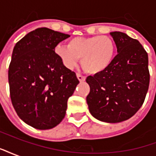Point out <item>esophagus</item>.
Returning <instances> with one entry per match:
<instances>
[{"label": "esophagus", "mask_w": 156, "mask_h": 156, "mask_svg": "<svg viewBox=\"0 0 156 156\" xmlns=\"http://www.w3.org/2000/svg\"><path fill=\"white\" fill-rule=\"evenodd\" d=\"M77 78L79 80V82H84L85 81V77L82 76L81 74H77Z\"/></svg>", "instance_id": "34e87169"}]
</instances>
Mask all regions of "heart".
Returning a JSON list of instances; mask_svg holds the SVG:
<instances>
[{"instance_id": "obj_1", "label": "heart", "mask_w": 156, "mask_h": 156, "mask_svg": "<svg viewBox=\"0 0 156 156\" xmlns=\"http://www.w3.org/2000/svg\"><path fill=\"white\" fill-rule=\"evenodd\" d=\"M116 52L114 39L108 36L76 37L67 47L58 45L55 53L68 69H73L81 58L82 68L90 74L103 73L112 64Z\"/></svg>"}]
</instances>
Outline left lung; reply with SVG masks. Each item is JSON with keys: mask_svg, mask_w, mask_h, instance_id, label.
Instances as JSON below:
<instances>
[{"mask_svg": "<svg viewBox=\"0 0 156 156\" xmlns=\"http://www.w3.org/2000/svg\"><path fill=\"white\" fill-rule=\"evenodd\" d=\"M117 48L112 64L88 76L89 112L105 123L127 120L140 108L150 83L148 54L140 41L121 32H110Z\"/></svg>", "mask_w": 156, "mask_h": 156, "instance_id": "obj_1", "label": "left lung"}]
</instances>
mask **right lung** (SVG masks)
I'll return each mask as SVG.
<instances>
[{"instance_id":"add662e5","label":"right lung","mask_w":156,"mask_h":156,"mask_svg":"<svg viewBox=\"0 0 156 156\" xmlns=\"http://www.w3.org/2000/svg\"><path fill=\"white\" fill-rule=\"evenodd\" d=\"M70 36L47 27L29 32L13 48L8 81L13 107L19 118L37 129L60 124L79 81L55 53Z\"/></svg>"}]
</instances>
